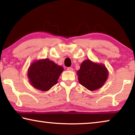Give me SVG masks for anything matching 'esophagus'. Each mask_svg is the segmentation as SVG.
I'll list each match as a JSON object with an SVG mask.
<instances>
[{
    "mask_svg": "<svg viewBox=\"0 0 135 135\" xmlns=\"http://www.w3.org/2000/svg\"><path fill=\"white\" fill-rule=\"evenodd\" d=\"M67 70H68V71H73V69L72 68L69 67V68H67Z\"/></svg>",
    "mask_w": 135,
    "mask_h": 135,
    "instance_id": "1",
    "label": "esophagus"
}]
</instances>
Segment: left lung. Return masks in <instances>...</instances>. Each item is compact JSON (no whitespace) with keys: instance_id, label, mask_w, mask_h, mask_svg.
Listing matches in <instances>:
<instances>
[{"instance_id":"left-lung-1","label":"left lung","mask_w":135,"mask_h":135,"mask_svg":"<svg viewBox=\"0 0 135 135\" xmlns=\"http://www.w3.org/2000/svg\"><path fill=\"white\" fill-rule=\"evenodd\" d=\"M79 82L90 91L97 90L105 84L109 72L104 64L91 61L89 59L81 63L77 72Z\"/></svg>"}]
</instances>
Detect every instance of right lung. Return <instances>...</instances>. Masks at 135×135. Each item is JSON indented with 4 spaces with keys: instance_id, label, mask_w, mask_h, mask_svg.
<instances>
[{
    "instance_id": "obj_1",
    "label": "right lung",
    "mask_w": 135,
    "mask_h": 135,
    "mask_svg": "<svg viewBox=\"0 0 135 135\" xmlns=\"http://www.w3.org/2000/svg\"><path fill=\"white\" fill-rule=\"evenodd\" d=\"M62 66L56 64L49 58L36 60L27 70L29 81L33 87L42 91H47L58 83Z\"/></svg>"
}]
</instances>
